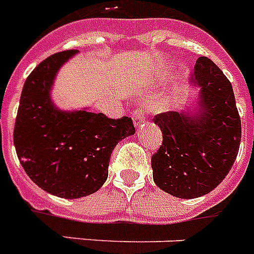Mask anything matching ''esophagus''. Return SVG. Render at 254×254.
I'll return each instance as SVG.
<instances>
[{"mask_svg": "<svg viewBox=\"0 0 254 254\" xmlns=\"http://www.w3.org/2000/svg\"><path fill=\"white\" fill-rule=\"evenodd\" d=\"M145 109L143 108H137L134 109L133 112V123L135 125V127H139L142 125V123L145 121L146 116H145Z\"/></svg>", "mask_w": 254, "mask_h": 254, "instance_id": "34e87169", "label": "esophagus"}]
</instances>
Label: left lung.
<instances>
[{
    "label": "left lung",
    "mask_w": 254,
    "mask_h": 254,
    "mask_svg": "<svg viewBox=\"0 0 254 254\" xmlns=\"http://www.w3.org/2000/svg\"><path fill=\"white\" fill-rule=\"evenodd\" d=\"M197 109L154 117L163 142L152 155L154 183L177 198H197L215 189L234 166L241 121L232 84L207 57L194 66Z\"/></svg>",
    "instance_id": "obj_1"
}]
</instances>
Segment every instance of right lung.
Wrapping results in <instances>:
<instances>
[{
	"label": "right lung",
	"instance_id": "add662e5",
	"mask_svg": "<svg viewBox=\"0 0 254 254\" xmlns=\"http://www.w3.org/2000/svg\"><path fill=\"white\" fill-rule=\"evenodd\" d=\"M78 51L55 53L41 61L24 82L14 127L20 164L43 190L61 198L98 191L108 177L113 148L135 133L130 117L61 111L51 99L57 71Z\"/></svg>",
	"mask_w": 254,
	"mask_h": 254
}]
</instances>
